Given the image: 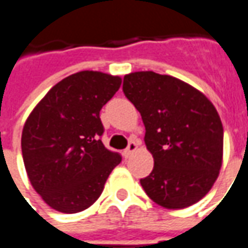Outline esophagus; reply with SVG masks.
Wrapping results in <instances>:
<instances>
[{"label": "esophagus", "instance_id": "1", "mask_svg": "<svg viewBox=\"0 0 248 248\" xmlns=\"http://www.w3.org/2000/svg\"><path fill=\"white\" fill-rule=\"evenodd\" d=\"M138 150V144H136V141L131 140L129 143H128V147L124 150V156L125 158H129L131 155H132V153H135Z\"/></svg>", "mask_w": 248, "mask_h": 248}]
</instances>
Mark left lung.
Segmentation results:
<instances>
[{
	"label": "left lung",
	"mask_w": 248,
	"mask_h": 248,
	"mask_svg": "<svg viewBox=\"0 0 248 248\" xmlns=\"http://www.w3.org/2000/svg\"><path fill=\"white\" fill-rule=\"evenodd\" d=\"M123 92L140 112L154 169L140 179L167 209L196 204L211 190L223 162V124L216 108L186 82L154 71L124 77Z\"/></svg>",
	"instance_id": "obj_1"
}]
</instances>
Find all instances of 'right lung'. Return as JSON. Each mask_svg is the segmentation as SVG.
<instances>
[{
    "label": "right lung",
    "mask_w": 248,
    "mask_h": 248,
    "mask_svg": "<svg viewBox=\"0 0 248 248\" xmlns=\"http://www.w3.org/2000/svg\"><path fill=\"white\" fill-rule=\"evenodd\" d=\"M120 85V77L75 73L58 82L25 121V170L31 185L55 211L77 213L93 205L121 162L120 154L102 144L100 119Z\"/></svg>",
    "instance_id": "obj_1"
}]
</instances>
